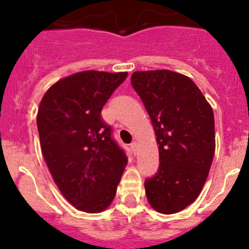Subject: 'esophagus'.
I'll return each mask as SVG.
<instances>
[{"label":"esophagus","mask_w":249,"mask_h":249,"mask_svg":"<svg viewBox=\"0 0 249 249\" xmlns=\"http://www.w3.org/2000/svg\"><path fill=\"white\" fill-rule=\"evenodd\" d=\"M130 146H131V150H132V152H133V154H136L137 153V150H138V142H132L130 144Z\"/></svg>","instance_id":"obj_1"}]
</instances>
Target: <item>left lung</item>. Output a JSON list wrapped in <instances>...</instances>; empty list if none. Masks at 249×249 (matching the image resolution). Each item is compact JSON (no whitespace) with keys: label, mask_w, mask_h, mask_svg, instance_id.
<instances>
[{"label":"left lung","mask_w":249,"mask_h":249,"mask_svg":"<svg viewBox=\"0 0 249 249\" xmlns=\"http://www.w3.org/2000/svg\"><path fill=\"white\" fill-rule=\"evenodd\" d=\"M131 84L159 145L158 171L145 180L147 200L159 213L180 212L198 198L212 165L213 110L192 79L174 71H137Z\"/></svg>","instance_id":"left-lung-1"}]
</instances>
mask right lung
Instances as JSON below:
<instances>
[{"label":"right lung","mask_w":249,"mask_h":249,"mask_svg":"<svg viewBox=\"0 0 249 249\" xmlns=\"http://www.w3.org/2000/svg\"><path fill=\"white\" fill-rule=\"evenodd\" d=\"M127 72L82 71L43 96L37 128L53 181L77 210L98 213L112 202L127 162L102 108Z\"/></svg>","instance_id":"right-lung-1"}]
</instances>
